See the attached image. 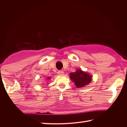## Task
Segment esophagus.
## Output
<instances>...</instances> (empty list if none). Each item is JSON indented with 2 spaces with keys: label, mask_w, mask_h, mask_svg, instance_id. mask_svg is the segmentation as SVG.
<instances>
[{
  "label": "esophagus",
  "mask_w": 127,
  "mask_h": 127,
  "mask_svg": "<svg viewBox=\"0 0 127 127\" xmlns=\"http://www.w3.org/2000/svg\"><path fill=\"white\" fill-rule=\"evenodd\" d=\"M57 73L59 75H62L64 74V72L63 71H62V70H59L57 72Z\"/></svg>",
  "instance_id": "obj_1"
}]
</instances>
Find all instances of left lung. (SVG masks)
I'll return each instance as SVG.
<instances>
[{
	"label": "left lung",
	"instance_id": "1",
	"mask_svg": "<svg viewBox=\"0 0 127 127\" xmlns=\"http://www.w3.org/2000/svg\"><path fill=\"white\" fill-rule=\"evenodd\" d=\"M70 77L75 82L76 87L80 88L89 84L91 81L92 76L81 70H77L75 72L70 74Z\"/></svg>",
	"mask_w": 127,
	"mask_h": 127
}]
</instances>
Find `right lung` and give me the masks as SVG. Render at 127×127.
I'll list each match as a JSON object with an SVG mask.
<instances>
[{
    "label": "right lung",
    "instance_id": "1",
    "mask_svg": "<svg viewBox=\"0 0 127 127\" xmlns=\"http://www.w3.org/2000/svg\"><path fill=\"white\" fill-rule=\"evenodd\" d=\"M50 79V77H49V78H48V79Z\"/></svg>",
    "mask_w": 127,
    "mask_h": 127
}]
</instances>
